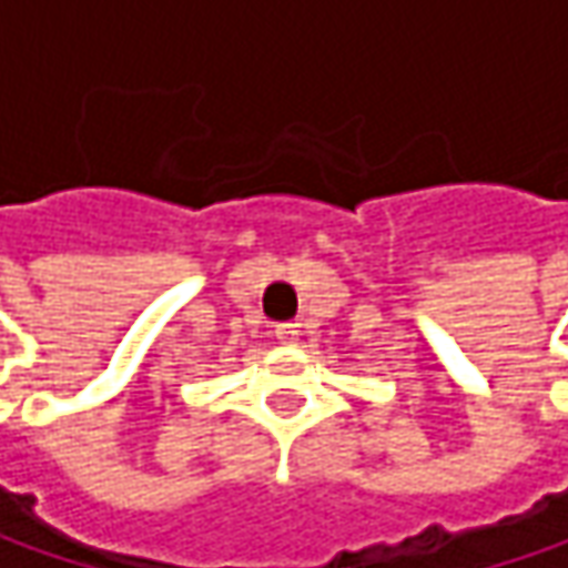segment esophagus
<instances>
[{
    "instance_id": "34e87169",
    "label": "esophagus",
    "mask_w": 568,
    "mask_h": 568,
    "mask_svg": "<svg viewBox=\"0 0 568 568\" xmlns=\"http://www.w3.org/2000/svg\"><path fill=\"white\" fill-rule=\"evenodd\" d=\"M276 339H283V343H292V339H298V324H276Z\"/></svg>"
}]
</instances>
